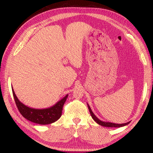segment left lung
<instances>
[{"label": "left lung", "instance_id": "obj_1", "mask_svg": "<svg viewBox=\"0 0 153 153\" xmlns=\"http://www.w3.org/2000/svg\"><path fill=\"white\" fill-rule=\"evenodd\" d=\"M88 109H89V111L91 113V115L92 116V118L95 121L96 123H97V124H99L100 125H102V126H104V127H123V126H125V125H127V124H129V123H123V124H115V123H106V122H103V121H101L100 120H99L97 117L95 116V114H93V111H92L91 107H90L88 104Z\"/></svg>", "mask_w": 153, "mask_h": 153}]
</instances>
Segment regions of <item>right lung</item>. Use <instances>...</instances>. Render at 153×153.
I'll list each match as a JSON object with an SVG mask.
<instances>
[{"mask_svg":"<svg viewBox=\"0 0 153 153\" xmlns=\"http://www.w3.org/2000/svg\"><path fill=\"white\" fill-rule=\"evenodd\" d=\"M12 93L16 105L20 114L27 120L39 125L51 124L58 120L61 116L62 107L68 96V95H67L52 107L44 108V109H35V108L28 107L22 104L16 97L13 88H12Z\"/></svg>","mask_w":153,"mask_h":153,"instance_id":"1","label":"right lung"}]
</instances>
